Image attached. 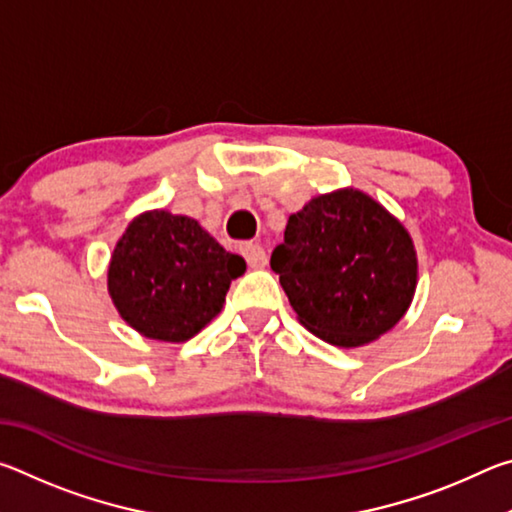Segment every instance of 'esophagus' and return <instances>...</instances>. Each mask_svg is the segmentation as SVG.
<instances>
[{
    "mask_svg": "<svg viewBox=\"0 0 512 512\" xmlns=\"http://www.w3.org/2000/svg\"><path fill=\"white\" fill-rule=\"evenodd\" d=\"M241 255H244V259L248 262L250 268H264L266 266V253L264 248L257 244V241H244V244L239 246Z\"/></svg>",
    "mask_w": 512,
    "mask_h": 512,
    "instance_id": "1",
    "label": "esophagus"
}]
</instances>
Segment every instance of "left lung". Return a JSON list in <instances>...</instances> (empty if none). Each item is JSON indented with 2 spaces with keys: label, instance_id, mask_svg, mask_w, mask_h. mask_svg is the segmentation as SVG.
Masks as SVG:
<instances>
[{
  "label": "left lung",
  "instance_id": "1",
  "mask_svg": "<svg viewBox=\"0 0 512 512\" xmlns=\"http://www.w3.org/2000/svg\"><path fill=\"white\" fill-rule=\"evenodd\" d=\"M271 268L300 323L341 348L388 332L418 280L409 232L357 189L311 198L291 214Z\"/></svg>",
  "mask_w": 512,
  "mask_h": 512
}]
</instances>
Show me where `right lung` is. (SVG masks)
I'll return each mask as SVG.
<instances>
[{
  "label": "right lung",
  "mask_w": 512,
  "mask_h": 512,
  "mask_svg": "<svg viewBox=\"0 0 512 512\" xmlns=\"http://www.w3.org/2000/svg\"><path fill=\"white\" fill-rule=\"evenodd\" d=\"M194 219L164 210L140 214L117 241L108 291L121 318L146 339L180 343L219 314L230 282L244 275Z\"/></svg>",
  "instance_id": "obj_1"
}]
</instances>
